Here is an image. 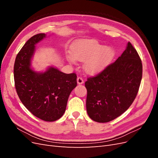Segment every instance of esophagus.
<instances>
[{"instance_id": "34e87169", "label": "esophagus", "mask_w": 158, "mask_h": 158, "mask_svg": "<svg viewBox=\"0 0 158 158\" xmlns=\"http://www.w3.org/2000/svg\"><path fill=\"white\" fill-rule=\"evenodd\" d=\"M83 83H84V80L82 78H80V77L77 78V84H78L80 85V84H82Z\"/></svg>"}]
</instances>
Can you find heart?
<instances>
[{"label": "heart", "mask_w": 158, "mask_h": 158, "mask_svg": "<svg viewBox=\"0 0 158 158\" xmlns=\"http://www.w3.org/2000/svg\"><path fill=\"white\" fill-rule=\"evenodd\" d=\"M71 53L66 55L70 63L76 60L84 61V70L88 74L101 73L111 63L114 56V50L109 45L102 44L92 39L76 41L70 47Z\"/></svg>", "instance_id": "b5f03b06"}]
</instances>
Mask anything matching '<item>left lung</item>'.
Returning a JSON list of instances; mask_svg holds the SVG:
<instances>
[{
  "label": "left lung",
  "mask_w": 158,
  "mask_h": 158,
  "mask_svg": "<svg viewBox=\"0 0 158 158\" xmlns=\"http://www.w3.org/2000/svg\"><path fill=\"white\" fill-rule=\"evenodd\" d=\"M142 76V61L130 42L114 63L85 82L88 116L98 123L119 117L131 106Z\"/></svg>",
  "instance_id": "obj_1"
}]
</instances>
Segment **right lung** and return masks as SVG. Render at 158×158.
I'll return each instance as SVG.
<instances>
[{
    "instance_id": "add662e5",
    "label": "right lung",
    "mask_w": 158,
    "mask_h": 158,
    "mask_svg": "<svg viewBox=\"0 0 158 158\" xmlns=\"http://www.w3.org/2000/svg\"><path fill=\"white\" fill-rule=\"evenodd\" d=\"M45 37V33H38L22 47L14 63V77L23 106L37 118L52 122L64 113L69 95L77 85V76L74 73H62L53 66L42 73L32 69L35 45Z\"/></svg>"
}]
</instances>
